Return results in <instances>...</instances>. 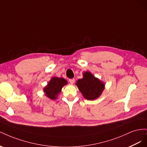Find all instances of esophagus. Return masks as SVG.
Segmentation results:
<instances>
[{
	"mask_svg": "<svg viewBox=\"0 0 147 147\" xmlns=\"http://www.w3.org/2000/svg\"><path fill=\"white\" fill-rule=\"evenodd\" d=\"M69 82H70V83H72V84L74 83H75V79H74V78L69 79Z\"/></svg>",
	"mask_w": 147,
	"mask_h": 147,
	"instance_id": "obj_1",
	"label": "esophagus"
}]
</instances>
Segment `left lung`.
<instances>
[{"label":"left lung","mask_w":147,"mask_h":147,"mask_svg":"<svg viewBox=\"0 0 147 147\" xmlns=\"http://www.w3.org/2000/svg\"><path fill=\"white\" fill-rule=\"evenodd\" d=\"M77 86L84 98L87 100H94L101 94L105 84L90 72L83 74V77L77 82Z\"/></svg>","instance_id":"1"}]
</instances>
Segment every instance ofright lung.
<instances>
[{
  "label": "right lung",
  "mask_w": 147,
  "mask_h": 147,
  "mask_svg": "<svg viewBox=\"0 0 147 147\" xmlns=\"http://www.w3.org/2000/svg\"><path fill=\"white\" fill-rule=\"evenodd\" d=\"M67 84V82L64 78L53 77L48 83V85L44 88V92L50 99H56L57 94L61 92L62 88Z\"/></svg>",
  "instance_id": "1"
}]
</instances>
